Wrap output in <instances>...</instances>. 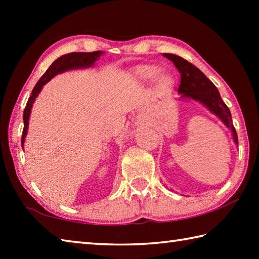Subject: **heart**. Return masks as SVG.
Here are the masks:
<instances>
[{
  "label": "heart",
  "mask_w": 259,
  "mask_h": 259,
  "mask_svg": "<svg viewBox=\"0 0 259 259\" xmlns=\"http://www.w3.org/2000/svg\"><path fill=\"white\" fill-rule=\"evenodd\" d=\"M160 72L161 68L156 65H140L135 68L134 75L140 82H152L156 78L157 89L168 91L172 85L171 77Z\"/></svg>",
  "instance_id": "b5f03b06"
}]
</instances>
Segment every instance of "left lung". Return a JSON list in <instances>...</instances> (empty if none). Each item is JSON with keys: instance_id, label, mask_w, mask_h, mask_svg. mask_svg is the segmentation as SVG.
Returning a JSON list of instances; mask_svg holds the SVG:
<instances>
[{"instance_id": "8db88e82", "label": "left lung", "mask_w": 259, "mask_h": 259, "mask_svg": "<svg viewBox=\"0 0 259 259\" xmlns=\"http://www.w3.org/2000/svg\"><path fill=\"white\" fill-rule=\"evenodd\" d=\"M163 56L171 60L181 73L178 93L182 95V98L193 99L204 105L210 112L222 120L227 128L231 129L234 143L238 144V135L232 122L231 112L223 102L216 85L190 61L172 54H163Z\"/></svg>"}]
</instances>
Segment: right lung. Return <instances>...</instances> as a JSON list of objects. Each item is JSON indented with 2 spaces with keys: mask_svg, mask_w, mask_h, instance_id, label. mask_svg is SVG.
<instances>
[{
  "mask_svg": "<svg viewBox=\"0 0 259 259\" xmlns=\"http://www.w3.org/2000/svg\"><path fill=\"white\" fill-rule=\"evenodd\" d=\"M104 54L103 51H94V52H71V54L64 55L57 58L54 63L50 65V67L47 69V72L43 74L42 77L38 80V82L35 84L34 89L32 91V95L28 98V102L26 104L25 111H24V130L23 136H21V146L24 150V143L25 137L27 135L28 130V120L30 115V111H32V106L35 102V99L41 93L42 88L47 84L52 77L56 76L57 74L64 73L69 69H76V68H85L94 66L95 61L97 60L100 56Z\"/></svg>",
  "mask_w": 259,
  "mask_h": 259,
  "instance_id": "right-lung-1",
  "label": "right lung"
}]
</instances>
